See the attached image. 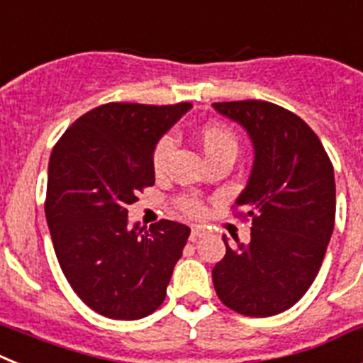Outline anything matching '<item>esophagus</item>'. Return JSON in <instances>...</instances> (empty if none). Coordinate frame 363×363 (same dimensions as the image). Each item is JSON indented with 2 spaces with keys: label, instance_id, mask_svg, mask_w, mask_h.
I'll use <instances>...</instances> for the list:
<instances>
[{
  "label": "esophagus",
  "instance_id": "obj_1",
  "mask_svg": "<svg viewBox=\"0 0 363 363\" xmlns=\"http://www.w3.org/2000/svg\"><path fill=\"white\" fill-rule=\"evenodd\" d=\"M203 234H204V230L201 228V226H194V228H191V234H190V241L195 242L199 238H203Z\"/></svg>",
  "mask_w": 363,
  "mask_h": 363
}]
</instances>
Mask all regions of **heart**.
I'll return each instance as SVG.
<instances>
[{"label": "heart", "instance_id": "b5f03b06", "mask_svg": "<svg viewBox=\"0 0 363 363\" xmlns=\"http://www.w3.org/2000/svg\"><path fill=\"white\" fill-rule=\"evenodd\" d=\"M199 140L201 146H203L204 153L210 160L217 159L220 155H234L238 153V143H235V137L230 133L225 125L219 124H208L204 125L199 131ZM173 150V138L172 137H164L155 147V157H153V164H155L157 169H162L168 162L169 155H172ZM182 208H184L188 213H199L201 212V204L199 201L194 199H186L182 203Z\"/></svg>", "mask_w": 363, "mask_h": 363}]
</instances>
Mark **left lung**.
I'll return each instance as SVG.
<instances>
[{"label": "left lung", "instance_id": "obj_1", "mask_svg": "<svg viewBox=\"0 0 363 363\" xmlns=\"http://www.w3.org/2000/svg\"><path fill=\"white\" fill-rule=\"evenodd\" d=\"M247 131L254 162L235 206L252 217L250 241L232 245L213 267L226 307L264 318L291 308L318 276L334 230V169L299 116L263 100L212 104Z\"/></svg>", "mask_w": 363, "mask_h": 363}]
</instances>
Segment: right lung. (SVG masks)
<instances>
[{
    "instance_id": "1",
    "label": "right lung",
    "mask_w": 363,
    "mask_h": 363,
    "mask_svg": "<svg viewBox=\"0 0 363 363\" xmlns=\"http://www.w3.org/2000/svg\"><path fill=\"white\" fill-rule=\"evenodd\" d=\"M191 104L111 102L80 116L49 159L45 217L62 272L78 298L111 320L160 307L190 228L159 220L129 225L137 191L155 184L160 138Z\"/></svg>"
}]
</instances>
